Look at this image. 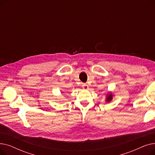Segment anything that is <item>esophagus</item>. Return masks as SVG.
<instances>
[{
    "label": "esophagus",
    "instance_id": "esophagus-1",
    "mask_svg": "<svg viewBox=\"0 0 155 155\" xmlns=\"http://www.w3.org/2000/svg\"><path fill=\"white\" fill-rule=\"evenodd\" d=\"M82 88H83L84 89H85V90H87V89L88 88V85L86 84H83V85H82Z\"/></svg>",
    "mask_w": 155,
    "mask_h": 155
}]
</instances>
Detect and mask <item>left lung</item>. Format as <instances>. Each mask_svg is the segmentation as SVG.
<instances>
[{
    "mask_svg": "<svg viewBox=\"0 0 155 155\" xmlns=\"http://www.w3.org/2000/svg\"><path fill=\"white\" fill-rule=\"evenodd\" d=\"M112 94H110V95H109L107 96V98L106 101H107V102H109V101H110L112 100Z\"/></svg>",
    "mask_w": 155,
    "mask_h": 155,
    "instance_id": "obj_1",
    "label": "left lung"
}]
</instances>
